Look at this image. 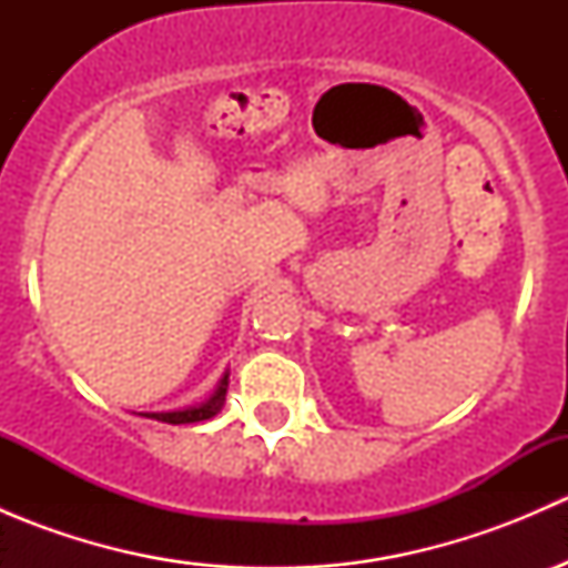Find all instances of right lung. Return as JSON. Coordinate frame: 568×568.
Returning <instances> with one entry per match:
<instances>
[{
  "label": "right lung",
  "mask_w": 568,
  "mask_h": 568,
  "mask_svg": "<svg viewBox=\"0 0 568 568\" xmlns=\"http://www.w3.org/2000/svg\"><path fill=\"white\" fill-rule=\"evenodd\" d=\"M225 393H227V374L222 376L220 385H216V390L209 395V400H203V404L197 406H186V409H175V412H145V417H153V420H162V423H200V420H209V417H214L216 412L225 406Z\"/></svg>",
  "instance_id": "1"
}]
</instances>
